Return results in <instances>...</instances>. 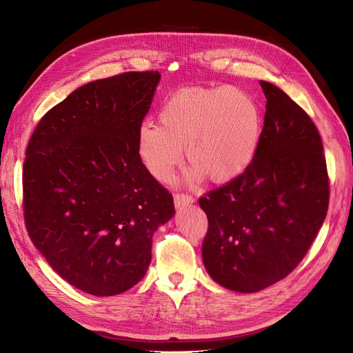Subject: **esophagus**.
Instances as JSON below:
<instances>
[{
	"label": "esophagus",
	"mask_w": 353,
	"mask_h": 353,
	"mask_svg": "<svg viewBox=\"0 0 353 353\" xmlns=\"http://www.w3.org/2000/svg\"><path fill=\"white\" fill-rule=\"evenodd\" d=\"M174 203L176 208H182V207H187L191 205L194 203V198L188 194H176L174 196Z\"/></svg>",
	"instance_id": "obj_1"
}]
</instances>
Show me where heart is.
<instances>
[{
  "label": "heart",
  "instance_id": "heart-1",
  "mask_svg": "<svg viewBox=\"0 0 353 353\" xmlns=\"http://www.w3.org/2000/svg\"><path fill=\"white\" fill-rule=\"evenodd\" d=\"M261 137L256 100L237 88H188L159 110V125L143 122L138 152L158 181L170 179L185 148L191 162L185 179L214 183L239 178L253 162Z\"/></svg>",
  "mask_w": 353,
  "mask_h": 353
}]
</instances>
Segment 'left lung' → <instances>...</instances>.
<instances>
[{"instance_id":"obj_1","label":"left lung","mask_w":353,"mask_h":353,"mask_svg":"<svg viewBox=\"0 0 353 353\" xmlns=\"http://www.w3.org/2000/svg\"><path fill=\"white\" fill-rule=\"evenodd\" d=\"M267 105L256 157L239 178L199 198L208 218L203 261L220 286L256 293L290 274L323 225L329 178L307 113L260 80Z\"/></svg>"}]
</instances>
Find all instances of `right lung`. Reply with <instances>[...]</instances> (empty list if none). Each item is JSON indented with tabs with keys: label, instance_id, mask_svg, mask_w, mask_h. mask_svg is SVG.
<instances>
[{
	"label": "right lung",
	"instance_id": "obj_1",
	"mask_svg": "<svg viewBox=\"0 0 353 353\" xmlns=\"http://www.w3.org/2000/svg\"><path fill=\"white\" fill-rule=\"evenodd\" d=\"M159 72L94 80L50 109L28 142L23 172L28 236L53 270L93 296L141 281L152 237L174 198L138 152V130Z\"/></svg>",
	"mask_w": 353,
	"mask_h": 353
}]
</instances>
